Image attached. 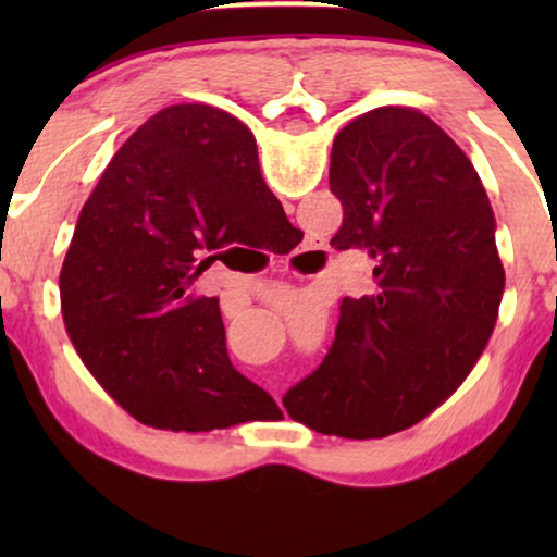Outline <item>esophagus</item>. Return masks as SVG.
Segmentation results:
<instances>
[{
	"label": "esophagus",
	"instance_id": "esophagus-1",
	"mask_svg": "<svg viewBox=\"0 0 557 557\" xmlns=\"http://www.w3.org/2000/svg\"><path fill=\"white\" fill-rule=\"evenodd\" d=\"M319 253H322V248L317 246H309V248H300V251L290 253L285 261V270L298 274V277H314V267H317V259Z\"/></svg>",
	"mask_w": 557,
	"mask_h": 557
}]
</instances>
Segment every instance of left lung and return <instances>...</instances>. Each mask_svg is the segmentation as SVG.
<instances>
[{
  "label": "left lung",
  "mask_w": 557,
  "mask_h": 557,
  "mask_svg": "<svg viewBox=\"0 0 557 557\" xmlns=\"http://www.w3.org/2000/svg\"><path fill=\"white\" fill-rule=\"evenodd\" d=\"M330 243L369 248L374 290L343 298L322 367L285 393L290 419L348 440L387 437L430 417L487 348L505 272L474 164L434 120L376 107L335 136Z\"/></svg>",
  "instance_id": "1"
}]
</instances>
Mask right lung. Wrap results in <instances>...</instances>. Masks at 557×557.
<instances>
[{
    "label": "right lung",
    "mask_w": 557,
    "mask_h": 557,
    "mask_svg": "<svg viewBox=\"0 0 557 557\" xmlns=\"http://www.w3.org/2000/svg\"><path fill=\"white\" fill-rule=\"evenodd\" d=\"M287 222L257 138L209 104H172L120 146L83 203L60 272L70 343L140 424L212 432L277 413L233 369L220 300L196 280Z\"/></svg>",
    "instance_id": "add662e5"
}]
</instances>
